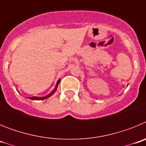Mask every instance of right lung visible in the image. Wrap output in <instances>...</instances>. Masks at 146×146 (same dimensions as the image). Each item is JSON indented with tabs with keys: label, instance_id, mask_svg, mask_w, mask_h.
Listing matches in <instances>:
<instances>
[{
	"label": "right lung",
	"instance_id": "right-lung-1",
	"mask_svg": "<svg viewBox=\"0 0 146 146\" xmlns=\"http://www.w3.org/2000/svg\"><path fill=\"white\" fill-rule=\"evenodd\" d=\"M59 82H60V80H59L58 81L57 84H56V86H55V89H54L53 91H52V92L50 93V94H48L47 96H44V97H36V96H33V97H30L29 99H32V100H44V99H47V98H49V97H50V96H52V94H53L54 93H55V91H56V89H57V87H58V86Z\"/></svg>",
	"mask_w": 146,
	"mask_h": 146
}]
</instances>
